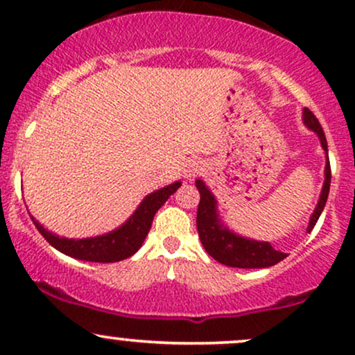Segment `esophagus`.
<instances>
[{"label": "esophagus", "mask_w": 355, "mask_h": 355, "mask_svg": "<svg viewBox=\"0 0 355 355\" xmlns=\"http://www.w3.org/2000/svg\"><path fill=\"white\" fill-rule=\"evenodd\" d=\"M200 172H202V165L198 164V162H190L189 166H187V170H185V175L189 178H193V177H197Z\"/></svg>", "instance_id": "34e87169"}]
</instances>
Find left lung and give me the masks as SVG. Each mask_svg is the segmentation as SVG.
<instances>
[{"label": "left lung", "mask_w": 355, "mask_h": 355, "mask_svg": "<svg viewBox=\"0 0 355 355\" xmlns=\"http://www.w3.org/2000/svg\"><path fill=\"white\" fill-rule=\"evenodd\" d=\"M304 123L317 133L319 137L322 148L325 150V180L322 187L319 203H317L315 210H313L311 220H309L307 232L313 229V225L319 220L322 210H324L325 202L329 197V189H331V164H329L327 155V140H325L324 130L317 120L315 115L309 108H304ZM198 191H200V203H198L197 210V230L198 237L207 254L214 257L215 260L227 267H237V268H266L279 263L284 260L287 254L275 250L268 242H259V240H252L240 237L234 232L227 229L218 218L217 214V200H215L214 193L207 189V185L202 180L195 182Z\"/></svg>", "instance_id": "left-lung-1"}]
</instances>
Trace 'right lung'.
<instances>
[{"label": "right lung", "mask_w": 355, "mask_h": 355, "mask_svg": "<svg viewBox=\"0 0 355 355\" xmlns=\"http://www.w3.org/2000/svg\"><path fill=\"white\" fill-rule=\"evenodd\" d=\"M180 185L182 182H175L172 185L146 195L144 202L138 205V209L133 211L132 217L126 220L123 225L105 235H98V237L78 240L58 237L56 234L48 232L43 225H40L33 217L31 220H33L40 234L46 239V242L56 250H60L61 254L70 255L78 260H87V262H118V260L132 257L141 247L145 237L148 235L150 227H152L155 214Z\"/></svg>", "instance_id": "right-lung-1"}]
</instances>
